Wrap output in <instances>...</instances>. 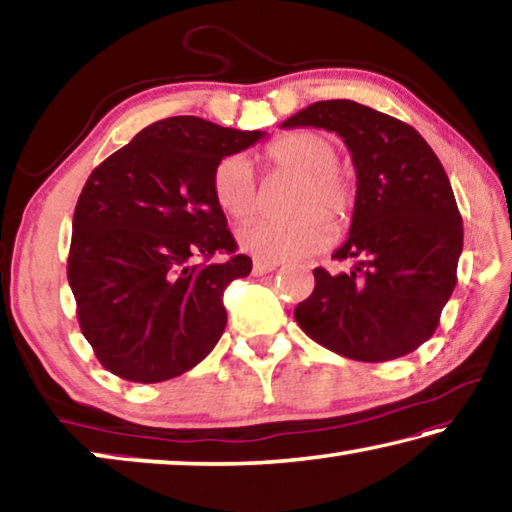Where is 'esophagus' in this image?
<instances>
[{"mask_svg": "<svg viewBox=\"0 0 512 512\" xmlns=\"http://www.w3.org/2000/svg\"><path fill=\"white\" fill-rule=\"evenodd\" d=\"M277 266H280V262H266V259H255V262H253V273L255 275L273 273Z\"/></svg>", "mask_w": 512, "mask_h": 512, "instance_id": "obj_1", "label": "esophagus"}]
</instances>
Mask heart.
<instances>
[{"label":"heart","mask_w":512,"mask_h":512,"mask_svg":"<svg viewBox=\"0 0 512 512\" xmlns=\"http://www.w3.org/2000/svg\"><path fill=\"white\" fill-rule=\"evenodd\" d=\"M266 160L277 169L300 176L289 198L293 214L284 219H250L237 230L239 248L266 262L318 253L332 237L329 221L341 225L354 203L352 185L336 169V144L325 135L309 131L280 135L266 146ZM212 194L225 214L246 219L257 203L255 173L248 160L228 155L216 164Z\"/></svg>","instance_id":"heart-1"}]
</instances>
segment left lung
<instances>
[{
    "instance_id": "1",
    "label": "left lung",
    "mask_w": 512,
    "mask_h": 512,
    "mask_svg": "<svg viewBox=\"0 0 512 512\" xmlns=\"http://www.w3.org/2000/svg\"><path fill=\"white\" fill-rule=\"evenodd\" d=\"M343 137L357 171L350 235L336 259L348 273L314 268L316 287L296 307L309 339L354 361H391L436 332L456 287L463 219L443 164L413 126L350 99L316 101L282 128Z\"/></svg>"
}]
</instances>
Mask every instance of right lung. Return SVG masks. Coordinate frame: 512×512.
<instances>
[{
    "instance_id": "1",
    "label": "right lung",
    "mask_w": 512,
    "mask_h": 512,
    "mask_svg": "<svg viewBox=\"0 0 512 512\" xmlns=\"http://www.w3.org/2000/svg\"><path fill=\"white\" fill-rule=\"evenodd\" d=\"M264 135L169 117L90 173L74 210L67 280L81 332L112 375L167 381L219 343L223 291L253 259L235 253L212 173ZM216 254L229 257L212 263Z\"/></svg>"
}]
</instances>
